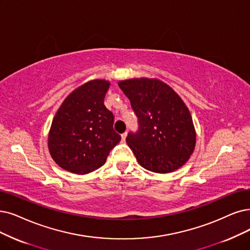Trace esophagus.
Segmentation results:
<instances>
[{
	"mask_svg": "<svg viewBox=\"0 0 250 250\" xmlns=\"http://www.w3.org/2000/svg\"><path fill=\"white\" fill-rule=\"evenodd\" d=\"M126 136H127V132H124L123 134H121V137H122V142L124 143L125 139H126Z\"/></svg>",
	"mask_w": 250,
	"mask_h": 250,
	"instance_id": "obj_1",
	"label": "esophagus"
}]
</instances>
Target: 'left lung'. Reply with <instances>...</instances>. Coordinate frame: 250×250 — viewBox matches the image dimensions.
Listing matches in <instances>:
<instances>
[{
	"mask_svg": "<svg viewBox=\"0 0 250 250\" xmlns=\"http://www.w3.org/2000/svg\"><path fill=\"white\" fill-rule=\"evenodd\" d=\"M138 118L139 131L126 143L146 170L169 173L184 166L196 146V130L188 106L158 79L134 78L118 83Z\"/></svg>",
	"mask_w": 250,
	"mask_h": 250,
	"instance_id": "left-lung-1",
	"label": "left lung"
}]
</instances>
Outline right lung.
Masks as SVG:
<instances>
[{"instance_id": "obj_1", "label": "right lung", "mask_w": 250, "mask_h": 250, "mask_svg": "<svg viewBox=\"0 0 250 250\" xmlns=\"http://www.w3.org/2000/svg\"><path fill=\"white\" fill-rule=\"evenodd\" d=\"M109 81L91 80L69 93L59 106L48 134L54 162L75 174L102 167L111 149L121 141L115 132L114 115L104 101Z\"/></svg>"}]
</instances>
